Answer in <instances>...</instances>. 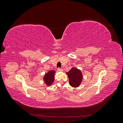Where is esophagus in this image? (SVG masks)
Instances as JSON below:
<instances>
[{"instance_id":"34e87169","label":"esophagus","mask_w":123,"mask_h":123,"mask_svg":"<svg viewBox=\"0 0 123 123\" xmlns=\"http://www.w3.org/2000/svg\"><path fill=\"white\" fill-rule=\"evenodd\" d=\"M57 71H62L63 69H62V68H58L57 69Z\"/></svg>"}]
</instances>
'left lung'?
Wrapping results in <instances>:
<instances>
[{"mask_svg":"<svg viewBox=\"0 0 123 123\" xmlns=\"http://www.w3.org/2000/svg\"><path fill=\"white\" fill-rule=\"evenodd\" d=\"M67 74L69 78L70 86L73 87H79L83 79V75L80 71L77 68H73L67 72Z\"/></svg>","mask_w":123,"mask_h":123,"instance_id":"1","label":"left lung"}]
</instances>
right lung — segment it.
<instances>
[{"label":"right lung","instance_id":"1","mask_svg":"<svg viewBox=\"0 0 123 123\" xmlns=\"http://www.w3.org/2000/svg\"><path fill=\"white\" fill-rule=\"evenodd\" d=\"M55 72L53 70L50 71L48 72V73H46L45 76H44L43 79L44 80V82L46 83V84L48 86H50L54 80V74Z\"/></svg>","mask_w":123,"mask_h":123}]
</instances>
